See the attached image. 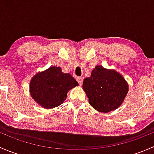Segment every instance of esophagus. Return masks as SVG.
<instances>
[{
	"label": "esophagus",
	"instance_id": "obj_1",
	"mask_svg": "<svg viewBox=\"0 0 154 154\" xmlns=\"http://www.w3.org/2000/svg\"><path fill=\"white\" fill-rule=\"evenodd\" d=\"M76 80H77V81L78 82V83L80 85L83 84V77H77V78H76Z\"/></svg>",
	"mask_w": 154,
	"mask_h": 154
}]
</instances>
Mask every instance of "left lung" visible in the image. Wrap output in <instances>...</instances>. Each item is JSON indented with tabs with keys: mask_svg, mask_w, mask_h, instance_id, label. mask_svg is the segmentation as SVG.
<instances>
[{
	"mask_svg": "<svg viewBox=\"0 0 154 154\" xmlns=\"http://www.w3.org/2000/svg\"><path fill=\"white\" fill-rule=\"evenodd\" d=\"M83 88L90 105L102 112L117 109L128 91L127 82L120 74L100 66L91 71V77L84 79Z\"/></svg>",
	"mask_w": 154,
	"mask_h": 154,
	"instance_id": "left-lung-1",
	"label": "left lung"
}]
</instances>
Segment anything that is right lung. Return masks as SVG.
Returning <instances> with one entry per match:
<instances>
[{
	"mask_svg": "<svg viewBox=\"0 0 154 154\" xmlns=\"http://www.w3.org/2000/svg\"><path fill=\"white\" fill-rule=\"evenodd\" d=\"M76 86L78 83L71 74L63 73L61 68L53 66L32 77L29 91L38 104L51 109L62 104L68 91Z\"/></svg>",
	"mask_w": 154,
	"mask_h": 154,
	"instance_id": "obj_1",
	"label": "right lung"
}]
</instances>
